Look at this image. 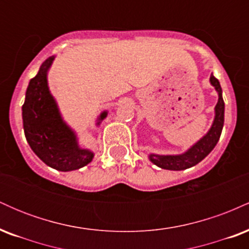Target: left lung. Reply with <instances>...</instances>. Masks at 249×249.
<instances>
[{
    "label": "left lung",
    "mask_w": 249,
    "mask_h": 249,
    "mask_svg": "<svg viewBox=\"0 0 249 249\" xmlns=\"http://www.w3.org/2000/svg\"><path fill=\"white\" fill-rule=\"evenodd\" d=\"M211 84L215 88L219 93V101L215 107V118H214L213 125L208 133L202 139L196 142L187 152L180 156H158V154H150V160L156 164L157 166L165 168V170L180 171L186 170L200 162L207 156L218 142L220 136H221L222 126H224L225 117V103L222 99L221 87L218 79L213 75H211Z\"/></svg>",
    "instance_id": "obj_1"
}]
</instances>
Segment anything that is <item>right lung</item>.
<instances>
[{
    "label": "right lung",
    "mask_w": 249,
    "mask_h": 249,
    "mask_svg": "<svg viewBox=\"0 0 249 249\" xmlns=\"http://www.w3.org/2000/svg\"><path fill=\"white\" fill-rule=\"evenodd\" d=\"M53 61V56L45 59L38 73L30 79L22 107L23 128L36 156L48 166L67 172L85 166L92 160L93 153L78 147L75 133L62 121L55 99L50 95L47 71ZM105 116L107 112H103L99 119Z\"/></svg>",
    "instance_id": "add662e5"
}]
</instances>
